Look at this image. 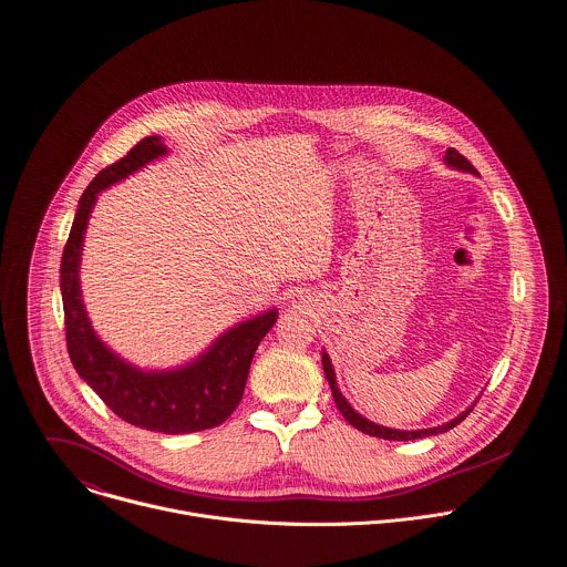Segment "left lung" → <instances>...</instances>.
<instances>
[{"label":"left lung","mask_w":567,"mask_h":567,"mask_svg":"<svg viewBox=\"0 0 567 567\" xmlns=\"http://www.w3.org/2000/svg\"><path fill=\"white\" fill-rule=\"evenodd\" d=\"M445 162L458 171H467V173H476V168L470 164V159L465 155H461L456 148H447L445 153ZM322 369H324V375H327V383L331 388V396L336 401V408L340 410V414L344 416V421L349 425H353L355 430H360L362 434H369V436H375V439H385V441H414V439H425V436H434V434H443L452 427H456L461 421H465V416L472 412V408H467V412H463L461 416H456L454 421L445 423V425H439V427H430V430H414V432H401V430H390V427H383V425H375L371 421H367L364 416H360L347 401L344 396L340 394L338 385H336V373H333V367H331V360L327 355V351H322Z\"/></svg>","instance_id":"left-lung-1"}]
</instances>
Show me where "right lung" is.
<instances>
[{"mask_svg":"<svg viewBox=\"0 0 567 567\" xmlns=\"http://www.w3.org/2000/svg\"><path fill=\"white\" fill-rule=\"evenodd\" d=\"M166 155L157 135L140 140L122 159L102 168L80 198L78 214L62 254L60 287L64 302L66 347L82 381L122 421L162 434L203 432L225 423L240 405L249 367L260 340L274 327L278 311L269 309L225 331L203 355L168 371H142L113 353L93 331L80 289L84 231L106 186Z\"/></svg>","mask_w":567,"mask_h":567,"instance_id":"1","label":"right lung"}]
</instances>
